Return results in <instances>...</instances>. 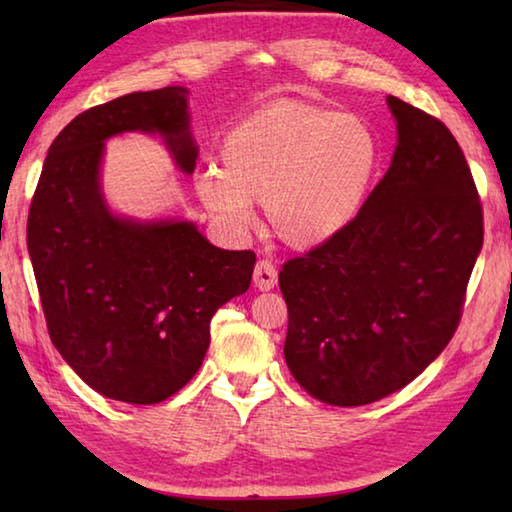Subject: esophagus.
I'll use <instances>...</instances> for the list:
<instances>
[{
	"mask_svg": "<svg viewBox=\"0 0 512 512\" xmlns=\"http://www.w3.org/2000/svg\"><path fill=\"white\" fill-rule=\"evenodd\" d=\"M253 282L259 291H271L277 284V271L271 262L266 259H259L255 264V273H253Z\"/></svg>",
	"mask_w": 512,
	"mask_h": 512,
	"instance_id": "1",
	"label": "esophagus"
}]
</instances>
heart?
I'll use <instances>...</instances> for the list:
<instances>
[{"label": "heart", "instance_id": "b5f03b06", "mask_svg": "<svg viewBox=\"0 0 512 512\" xmlns=\"http://www.w3.org/2000/svg\"><path fill=\"white\" fill-rule=\"evenodd\" d=\"M379 155V137L363 117L277 101L225 133L221 171H203L196 189L235 228L248 223V203H264L271 237L291 250H311L361 212Z\"/></svg>", "mask_w": 512, "mask_h": 512}]
</instances>
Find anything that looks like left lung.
<instances>
[{"label": "left lung", "mask_w": 512, "mask_h": 512, "mask_svg": "<svg viewBox=\"0 0 512 512\" xmlns=\"http://www.w3.org/2000/svg\"><path fill=\"white\" fill-rule=\"evenodd\" d=\"M397 149L354 221L280 271L293 379L329 406L400 391L452 341L483 207L452 131L388 97Z\"/></svg>", "instance_id": "8db88e82"}]
</instances>
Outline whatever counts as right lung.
<instances>
[{
  "label": "right lung",
  "mask_w": 512,
  "mask_h": 512,
  "mask_svg": "<svg viewBox=\"0 0 512 512\" xmlns=\"http://www.w3.org/2000/svg\"><path fill=\"white\" fill-rule=\"evenodd\" d=\"M160 133L192 173L187 90L133 92L81 112L42 164L27 246L56 350L110 400L158 404L201 368L214 311L250 287L253 250H221L192 223H133L99 192L103 140Z\"/></svg>",
  "instance_id": "right-lung-1"
}]
</instances>
